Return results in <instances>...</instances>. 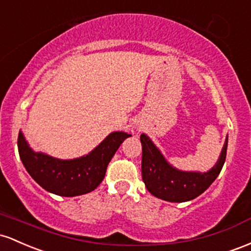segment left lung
I'll use <instances>...</instances> for the list:
<instances>
[{"mask_svg": "<svg viewBox=\"0 0 251 251\" xmlns=\"http://www.w3.org/2000/svg\"><path fill=\"white\" fill-rule=\"evenodd\" d=\"M142 145V179L146 187L156 198L172 202L192 201L201 196L215 181L226 157L227 137L215 167L206 173L181 172L168 165L154 143L145 134L140 137Z\"/></svg>", "mask_w": 251, "mask_h": 251, "instance_id": "1", "label": "left lung"}]
</instances>
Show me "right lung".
<instances>
[{
	"instance_id": "right-lung-1",
	"label": "right lung",
	"mask_w": 251,
	"mask_h": 251,
	"mask_svg": "<svg viewBox=\"0 0 251 251\" xmlns=\"http://www.w3.org/2000/svg\"><path fill=\"white\" fill-rule=\"evenodd\" d=\"M130 134L111 133L89 155L73 160H59L42 153H34L21 131L18 148L28 173L42 188L63 197H75L94 191L102 182L106 167L121 143Z\"/></svg>"
}]
</instances>
